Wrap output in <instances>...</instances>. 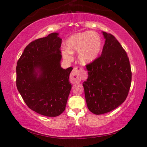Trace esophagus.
Returning <instances> with one entry per match:
<instances>
[{
	"label": "esophagus",
	"mask_w": 147,
	"mask_h": 147,
	"mask_svg": "<svg viewBox=\"0 0 147 147\" xmlns=\"http://www.w3.org/2000/svg\"><path fill=\"white\" fill-rule=\"evenodd\" d=\"M83 75V69L80 67H75L70 74L69 80L71 83H78L81 81Z\"/></svg>",
	"instance_id": "34e87169"
}]
</instances>
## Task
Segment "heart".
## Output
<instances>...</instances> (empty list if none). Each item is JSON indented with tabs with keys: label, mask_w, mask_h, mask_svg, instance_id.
<instances>
[{
	"label": "heart",
	"mask_w": 147,
	"mask_h": 147,
	"mask_svg": "<svg viewBox=\"0 0 147 147\" xmlns=\"http://www.w3.org/2000/svg\"><path fill=\"white\" fill-rule=\"evenodd\" d=\"M66 47L62 51L64 59H72L71 53L78 51L80 62L86 64L94 61L100 54L102 47V40L95 32L86 31L74 34L66 42Z\"/></svg>",
	"instance_id": "heart-1"
}]
</instances>
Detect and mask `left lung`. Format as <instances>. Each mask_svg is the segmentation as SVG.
I'll use <instances>...</instances> for the list:
<instances>
[{"label": "left lung", "instance_id": "obj_1", "mask_svg": "<svg viewBox=\"0 0 147 147\" xmlns=\"http://www.w3.org/2000/svg\"><path fill=\"white\" fill-rule=\"evenodd\" d=\"M101 55L86 65L88 78L83 83L88 108L95 115L107 113L127 98L131 82L129 58L114 36L103 32Z\"/></svg>", "mask_w": 147, "mask_h": 147}]
</instances>
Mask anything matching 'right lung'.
Listing matches in <instances>:
<instances>
[{
	"label": "right lung",
	"instance_id": "obj_1",
	"mask_svg": "<svg viewBox=\"0 0 147 147\" xmlns=\"http://www.w3.org/2000/svg\"><path fill=\"white\" fill-rule=\"evenodd\" d=\"M53 32L29 43L16 67V86L30 109L55 117L65 110L71 89L73 67H61L62 39Z\"/></svg>",
	"mask_w": 147,
	"mask_h": 147
}]
</instances>
